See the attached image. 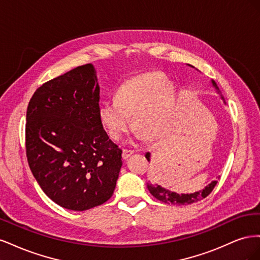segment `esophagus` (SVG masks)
<instances>
[{"label": "esophagus", "instance_id": "esophagus-1", "mask_svg": "<svg viewBox=\"0 0 260 260\" xmlns=\"http://www.w3.org/2000/svg\"><path fill=\"white\" fill-rule=\"evenodd\" d=\"M135 153V151H132V149H127V148H124L123 151H122V157H123V159H128L129 157Z\"/></svg>", "mask_w": 260, "mask_h": 260}]
</instances>
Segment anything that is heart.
I'll return each mask as SVG.
<instances>
[{"label": "heart", "mask_w": 260, "mask_h": 260, "mask_svg": "<svg viewBox=\"0 0 260 260\" xmlns=\"http://www.w3.org/2000/svg\"><path fill=\"white\" fill-rule=\"evenodd\" d=\"M176 108L175 91L160 73H145L123 82L114 94V103L101 104L98 117L108 137L119 140L137 128L158 136L166 130Z\"/></svg>", "instance_id": "heart-1"}]
</instances>
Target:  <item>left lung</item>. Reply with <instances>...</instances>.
<instances>
[{
  "instance_id": "1",
  "label": "left lung",
  "mask_w": 260,
  "mask_h": 260,
  "mask_svg": "<svg viewBox=\"0 0 260 260\" xmlns=\"http://www.w3.org/2000/svg\"><path fill=\"white\" fill-rule=\"evenodd\" d=\"M188 66H191V65H188ZM191 67H193V66H191ZM211 83H212V86L215 88L216 92L219 94L220 98H221V100L223 101V103L225 104L224 99L222 96L221 92H220L219 88L217 86L216 82L211 80ZM145 157H146L148 161L151 160V153L147 152L145 154ZM216 184H217V181H211V182L208 185L204 187L203 190L196 191V192H193V193H186V194L176 193L174 191L168 190V188H166L165 186H161L159 184H155V183L154 184L147 183V188H148L149 193H151L155 199H157L162 203L174 204V205H188V204L200 202L203 199L207 198V196L211 193V191L214 190V187H215Z\"/></svg>"
}]
</instances>
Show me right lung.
I'll list each match as a JSON object with an SVG mask.
<instances>
[{"instance_id":"1","label":"right lung","mask_w":260,"mask_h":260,"mask_svg":"<svg viewBox=\"0 0 260 260\" xmlns=\"http://www.w3.org/2000/svg\"><path fill=\"white\" fill-rule=\"evenodd\" d=\"M100 86L92 64L42 84L26 117V149L31 172L57 205L83 211L112 198L122 151L98 117Z\"/></svg>"}]
</instances>
